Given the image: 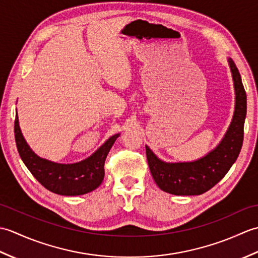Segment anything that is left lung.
<instances>
[{"label":"left lung","mask_w":258,"mask_h":258,"mask_svg":"<svg viewBox=\"0 0 258 258\" xmlns=\"http://www.w3.org/2000/svg\"><path fill=\"white\" fill-rule=\"evenodd\" d=\"M233 74L236 105L225 138L210 154L190 163H164L146 146V157L155 183L162 190L174 195H201L225 176L242 149L246 117V92L238 69L228 59Z\"/></svg>","instance_id":"8db88e82"}]
</instances>
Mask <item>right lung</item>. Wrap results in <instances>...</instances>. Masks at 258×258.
Returning <instances> with one entry per match:
<instances>
[{
    "instance_id": "1",
    "label": "right lung",
    "mask_w": 258,
    "mask_h": 258,
    "mask_svg": "<svg viewBox=\"0 0 258 258\" xmlns=\"http://www.w3.org/2000/svg\"><path fill=\"white\" fill-rule=\"evenodd\" d=\"M15 143L25 166L44 187L58 195H83L94 190L104 178V164L118 134L113 135L94 154L80 163L57 164L38 157L26 144L19 126L18 114L14 120Z\"/></svg>"
}]
</instances>
